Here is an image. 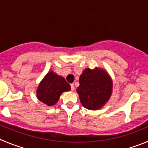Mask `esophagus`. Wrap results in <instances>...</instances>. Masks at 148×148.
<instances>
[{
  "label": "esophagus",
  "mask_w": 148,
  "mask_h": 148,
  "mask_svg": "<svg viewBox=\"0 0 148 148\" xmlns=\"http://www.w3.org/2000/svg\"><path fill=\"white\" fill-rule=\"evenodd\" d=\"M71 90L74 91V89H75V88H74V84H71Z\"/></svg>",
  "instance_id": "34e87169"
}]
</instances>
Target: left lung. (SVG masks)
Wrapping results in <instances>:
<instances>
[{
    "label": "left lung",
    "instance_id": "obj_1",
    "mask_svg": "<svg viewBox=\"0 0 148 148\" xmlns=\"http://www.w3.org/2000/svg\"><path fill=\"white\" fill-rule=\"evenodd\" d=\"M77 92L81 103L90 110H97L105 105L112 93L113 83L106 70L96 67L85 69L79 79Z\"/></svg>",
    "mask_w": 148,
    "mask_h": 148
}]
</instances>
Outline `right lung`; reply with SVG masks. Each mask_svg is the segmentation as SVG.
I'll use <instances>...</instances> for the list:
<instances>
[{"label": "right lung", "mask_w": 148, "mask_h": 148, "mask_svg": "<svg viewBox=\"0 0 148 148\" xmlns=\"http://www.w3.org/2000/svg\"><path fill=\"white\" fill-rule=\"evenodd\" d=\"M70 90L71 86L64 77L49 71L40 82L36 90V96L43 103L52 107L58 101L63 92Z\"/></svg>", "instance_id": "right-lung-1"}]
</instances>
